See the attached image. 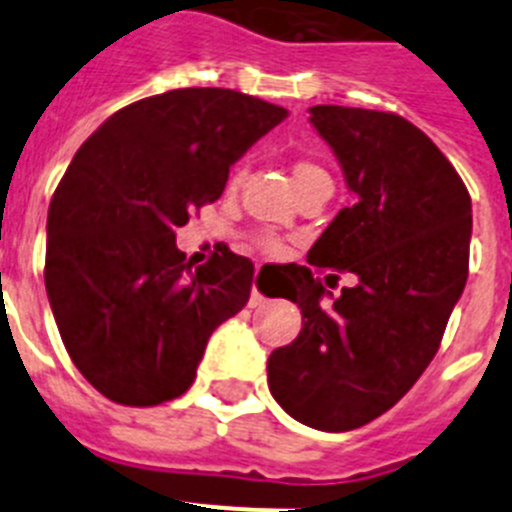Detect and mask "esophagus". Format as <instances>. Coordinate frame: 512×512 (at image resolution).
Returning <instances> with one entry per match:
<instances>
[{
	"mask_svg": "<svg viewBox=\"0 0 512 512\" xmlns=\"http://www.w3.org/2000/svg\"><path fill=\"white\" fill-rule=\"evenodd\" d=\"M261 302H264V295H261L259 289H256V284H253V287H251V300H248V305L259 307Z\"/></svg>",
	"mask_w": 512,
	"mask_h": 512,
	"instance_id": "esophagus-1",
	"label": "esophagus"
}]
</instances>
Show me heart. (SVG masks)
Listing matches in <instances>:
<instances>
[{"mask_svg": "<svg viewBox=\"0 0 512 512\" xmlns=\"http://www.w3.org/2000/svg\"><path fill=\"white\" fill-rule=\"evenodd\" d=\"M243 174H246V171H243V166H238V169L233 171V176H230V187H238L243 179ZM318 174H325V171L320 169V166L310 164V161H300V164L295 166V182L297 184H302L305 179H310V176H318ZM269 248H274V246H269Z\"/></svg>", "mask_w": 512, "mask_h": 512, "instance_id": "heart-1", "label": "heart"}]
</instances>
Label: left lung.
Returning a JSON list of instances; mask_svg holds the SVG:
<instances>
[{
    "instance_id": "left-lung-1",
    "label": "left lung",
    "mask_w": 512,
    "mask_h": 512,
    "mask_svg": "<svg viewBox=\"0 0 512 512\" xmlns=\"http://www.w3.org/2000/svg\"><path fill=\"white\" fill-rule=\"evenodd\" d=\"M310 122L354 202L307 264L348 270L357 284L325 303L316 268L289 266L282 297L297 302L302 330L271 351L266 372L284 413L343 433L387 413L436 356L467 284L472 200L436 143L395 112L315 104Z\"/></svg>"
}]
</instances>
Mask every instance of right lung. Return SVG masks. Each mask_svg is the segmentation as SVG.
I'll list each match as a JSON object with an SVG mask.
<instances>
[{"instance_id": "1", "label": "right lung", "mask_w": 512, "mask_h": 512, "mask_svg": "<svg viewBox=\"0 0 512 512\" xmlns=\"http://www.w3.org/2000/svg\"><path fill=\"white\" fill-rule=\"evenodd\" d=\"M284 117L233 89H171L122 107L76 151L48 210L45 292L71 361L112 402L184 395L212 330L248 302L251 261L225 251L192 269L174 230Z\"/></svg>"}]
</instances>
